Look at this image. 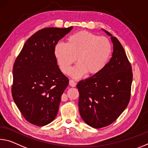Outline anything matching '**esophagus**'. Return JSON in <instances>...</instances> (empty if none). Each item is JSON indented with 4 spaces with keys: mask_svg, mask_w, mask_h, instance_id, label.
Here are the masks:
<instances>
[{
    "mask_svg": "<svg viewBox=\"0 0 148 148\" xmlns=\"http://www.w3.org/2000/svg\"><path fill=\"white\" fill-rule=\"evenodd\" d=\"M69 84H70V86H72V87H75V86H76V82H75L74 80H73V79H70Z\"/></svg>",
    "mask_w": 148,
    "mask_h": 148,
    "instance_id": "obj_1",
    "label": "esophagus"
}]
</instances>
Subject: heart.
<instances>
[{
    "label": "heart",
    "mask_w": 148,
    "mask_h": 148,
    "mask_svg": "<svg viewBox=\"0 0 148 148\" xmlns=\"http://www.w3.org/2000/svg\"><path fill=\"white\" fill-rule=\"evenodd\" d=\"M111 51V42L107 37L79 31L69 37L66 44H56L54 55L60 70L65 74L76 60L78 64L70 70V74L78 78L86 73H99L109 60Z\"/></svg>",
    "instance_id": "1"
}]
</instances>
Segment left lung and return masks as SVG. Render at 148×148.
<instances>
[{"label": "left lung", "instance_id": "obj_1", "mask_svg": "<svg viewBox=\"0 0 148 148\" xmlns=\"http://www.w3.org/2000/svg\"><path fill=\"white\" fill-rule=\"evenodd\" d=\"M112 57L99 73L77 84L79 114L89 126L101 128L111 125L128 106L131 96L132 69L125 49L115 37Z\"/></svg>", "mask_w": 148, "mask_h": 148}]
</instances>
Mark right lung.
Masks as SVG:
<instances>
[{
	"mask_svg": "<svg viewBox=\"0 0 148 148\" xmlns=\"http://www.w3.org/2000/svg\"><path fill=\"white\" fill-rule=\"evenodd\" d=\"M72 29L37 31L25 42L14 64L12 95L23 116L32 125H47L57 116L69 80L58 68L54 49Z\"/></svg>",
	"mask_w": 148,
	"mask_h": 148,
	"instance_id": "1",
	"label": "right lung"
}]
</instances>
